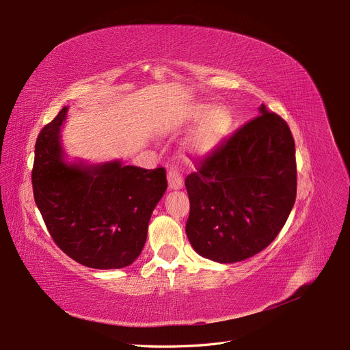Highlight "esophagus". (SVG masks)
Here are the masks:
<instances>
[{"label": "esophagus", "instance_id": "34e87169", "mask_svg": "<svg viewBox=\"0 0 350 350\" xmlns=\"http://www.w3.org/2000/svg\"><path fill=\"white\" fill-rule=\"evenodd\" d=\"M167 180H169V187L173 190L183 187V177H181L176 167H170L169 172H167Z\"/></svg>", "mask_w": 350, "mask_h": 350}]
</instances>
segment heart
Wrapping results in <instances>:
<instances>
[{
    "label": "heart",
    "mask_w": 350,
    "mask_h": 350,
    "mask_svg": "<svg viewBox=\"0 0 350 350\" xmlns=\"http://www.w3.org/2000/svg\"><path fill=\"white\" fill-rule=\"evenodd\" d=\"M200 121L189 140V150L194 156L204 157L215 151L229 135L233 116L226 107L211 109L208 104H191L181 116V126H191Z\"/></svg>",
    "instance_id": "1"
}]
</instances>
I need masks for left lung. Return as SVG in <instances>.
<instances>
[{
    "label": "left lung",
    "mask_w": 350,
    "mask_h": 350,
    "mask_svg": "<svg viewBox=\"0 0 350 350\" xmlns=\"http://www.w3.org/2000/svg\"><path fill=\"white\" fill-rule=\"evenodd\" d=\"M260 116L197 163L186 177L193 249L219 263L241 262L266 249L296 200V150L291 129L260 105Z\"/></svg>",
    "instance_id": "8db88e82"
}]
</instances>
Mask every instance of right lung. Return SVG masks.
I'll return each mask as SVG.
<instances>
[{"instance_id": "add662e5", "label": "right lung", "mask_w": 350, "mask_h": 350, "mask_svg": "<svg viewBox=\"0 0 350 350\" xmlns=\"http://www.w3.org/2000/svg\"><path fill=\"white\" fill-rule=\"evenodd\" d=\"M63 107L36 142L34 200L55 245L77 263L121 269L140 256L156 204L167 189L165 169L111 161L68 164L59 143Z\"/></svg>"}]
</instances>
